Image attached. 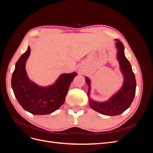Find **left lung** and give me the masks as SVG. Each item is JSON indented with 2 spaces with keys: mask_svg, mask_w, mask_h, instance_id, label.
Masks as SVG:
<instances>
[{
  "mask_svg": "<svg viewBox=\"0 0 153 153\" xmlns=\"http://www.w3.org/2000/svg\"><path fill=\"white\" fill-rule=\"evenodd\" d=\"M116 46L118 48L117 59L120 63L121 70L124 76L123 85L117 93L112 96L106 102H96L90 100L91 107L105 115H117L124 112L131 105L134 99L136 91V80L134 73L132 71L131 64L128 60L125 57L124 47L121 41L117 40ZM86 83L89 85V91L90 92V80L86 78Z\"/></svg>",
  "mask_w": 153,
  "mask_h": 153,
  "instance_id": "obj_1",
  "label": "left lung"
}]
</instances>
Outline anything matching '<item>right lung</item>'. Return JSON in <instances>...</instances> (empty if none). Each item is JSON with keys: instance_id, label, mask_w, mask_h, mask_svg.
Wrapping results in <instances>:
<instances>
[{"instance_id": "obj_1", "label": "right lung", "mask_w": 153, "mask_h": 153, "mask_svg": "<svg viewBox=\"0 0 153 153\" xmlns=\"http://www.w3.org/2000/svg\"><path fill=\"white\" fill-rule=\"evenodd\" d=\"M30 52L28 47L16 63L11 78L14 94L27 112L34 115L49 114L63 105L69 85L77 74H62L55 84L47 87L37 85L29 79L25 71V62Z\"/></svg>"}]
</instances>
